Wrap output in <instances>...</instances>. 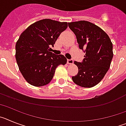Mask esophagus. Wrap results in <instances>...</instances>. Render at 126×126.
I'll return each instance as SVG.
<instances>
[{
  "instance_id": "1",
  "label": "esophagus",
  "mask_w": 126,
  "mask_h": 126,
  "mask_svg": "<svg viewBox=\"0 0 126 126\" xmlns=\"http://www.w3.org/2000/svg\"><path fill=\"white\" fill-rule=\"evenodd\" d=\"M67 64H73L74 63V61L73 59H68L67 61Z\"/></svg>"
}]
</instances>
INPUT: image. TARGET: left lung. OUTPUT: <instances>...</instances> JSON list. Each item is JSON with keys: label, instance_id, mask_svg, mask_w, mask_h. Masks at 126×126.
Masks as SVG:
<instances>
[{"label": "left lung", "instance_id": "obj_1", "mask_svg": "<svg viewBox=\"0 0 126 126\" xmlns=\"http://www.w3.org/2000/svg\"><path fill=\"white\" fill-rule=\"evenodd\" d=\"M68 25L76 36L79 48L86 53L83 62H74L78 73L72 79L81 87H93L110 68L113 55L112 42L102 28L89 21L71 22Z\"/></svg>", "mask_w": 126, "mask_h": 126}]
</instances>
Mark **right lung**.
I'll list each match as a JSON object with an SVG mask.
<instances>
[{"label":"right lung","mask_w":126,"mask_h":126,"mask_svg":"<svg viewBox=\"0 0 126 126\" xmlns=\"http://www.w3.org/2000/svg\"><path fill=\"white\" fill-rule=\"evenodd\" d=\"M67 28V22L44 19L31 24L21 34L16 44V59L29 84L34 86L48 84L58 65L66 64V58L51 52L50 47Z\"/></svg>","instance_id":"add662e5"}]
</instances>
